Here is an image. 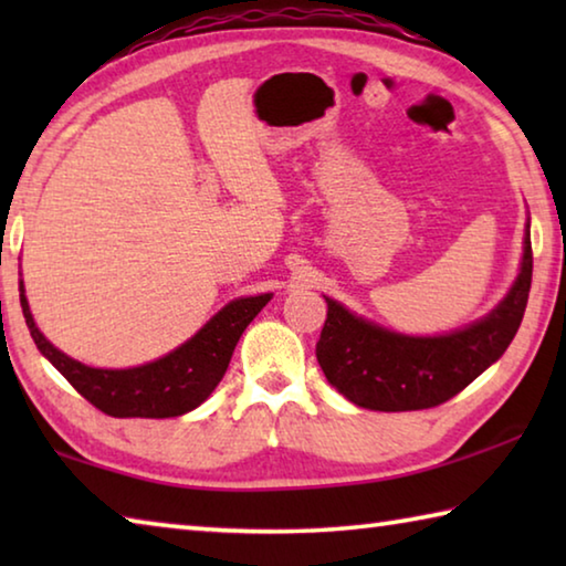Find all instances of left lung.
<instances>
[{
	"mask_svg": "<svg viewBox=\"0 0 566 566\" xmlns=\"http://www.w3.org/2000/svg\"><path fill=\"white\" fill-rule=\"evenodd\" d=\"M532 286V239L526 219L520 274L486 317L437 337H411L357 317L327 300L317 361L329 385L352 405L375 411L429 409L459 395L502 357L520 329Z\"/></svg>",
	"mask_w": 566,
	"mask_h": 566,
	"instance_id": "obj_1",
	"label": "left lung"
}]
</instances>
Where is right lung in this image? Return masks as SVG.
<instances>
[{"label": "right lung", "mask_w": 566, "mask_h": 566, "mask_svg": "<svg viewBox=\"0 0 566 566\" xmlns=\"http://www.w3.org/2000/svg\"><path fill=\"white\" fill-rule=\"evenodd\" d=\"M270 300L272 294L239 296L165 357L129 369H99L66 357L44 337L30 312L24 282L19 280V302L36 349L84 399L109 417L165 419L197 409L222 381L239 337Z\"/></svg>", "instance_id": "right-lung-1"}]
</instances>
